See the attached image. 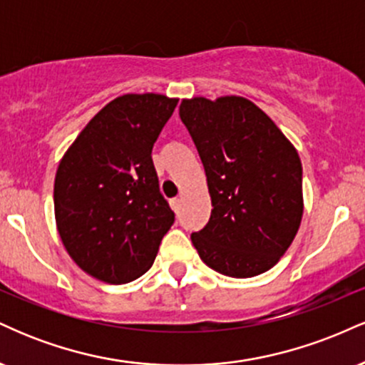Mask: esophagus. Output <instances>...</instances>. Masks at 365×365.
Returning <instances> with one entry per match:
<instances>
[{"label": "esophagus", "mask_w": 365, "mask_h": 365, "mask_svg": "<svg viewBox=\"0 0 365 365\" xmlns=\"http://www.w3.org/2000/svg\"><path fill=\"white\" fill-rule=\"evenodd\" d=\"M170 206H171V209H173L175 212H178V211H180V207H182V200H180V199H177V197H175V199H171V200H170Z\"/></svg>", "instance_id": "1"}]
</instances>
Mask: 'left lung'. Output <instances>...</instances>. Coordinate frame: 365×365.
<instances>
[{"label": "left lung", "mask_w": 365, "mask_h": 365, "mask_svg": "<svg viewBox=\"0 0 365 365\" xmlns=\"http://www.w3.org/2000/svg\"><path fill=\"white\" fill-rule=\"evenodd\" d=\"M180 118L204 165L212 211L192 233L217 273L250 278L271 269L299 232L304 212L299 153L249 99H183Z\"/></svg>", "instance_id": "obj_1"}]
</instances>
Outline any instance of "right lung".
I'll return each instance as SVG.
<instances>
[{"instance_id":"obj_1","label":"right lung","mask_w":365,"mask_h":365,"mask_svg":"<svg viewBox=\"0 0 365 365\" xmlns=\"http://www.w3.org/2000/svg\"><path fill=\"white\" fill-rule=\"evenodd\" d=\"M177 103L150 92L113 99L58 166V233L77 266L101 282L128 283L149 271L175 223L150 153Z\"/></svg>"}]
</instances>
